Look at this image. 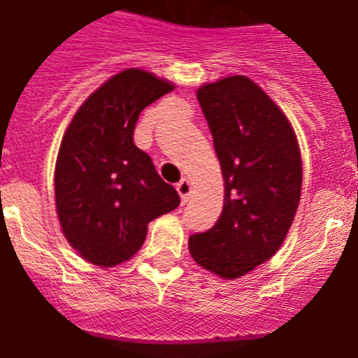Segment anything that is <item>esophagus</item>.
Listing matches in <instances>:
<instances>
[{
  "label": "esophagus",
  "mask_w": 358,
  "mask_h": 358,
  "mask_svg": "<svg viewBox=\"0 0 358 358\" xmlns=\"http://www.w3.org/2000/svg\"><path fill=\"white\" fill-rule=\"evenodd\" d=\"M176 191H178L180 198H182V201L185 203V201L189 200V196H191V182H189L187 178L180 180V182L176 183Z\"/></svg>",
  "instance_id": "esophagus-1"
}]
</instances>
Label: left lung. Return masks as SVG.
<instances>
[{
	"label": "left lung",
	"mask_w": 358,
	"mask_h": 358,
	"mask_svg": "<svg viewBox=\"0 0 358 358\" xmlns=\"http://www.w3.org/2000/svg\"><path fill=\"white\" fill-rule=\"evenodd\" d=\"M225 182L213 229L189 238L201 268L241 278L278 252L297 213L303 185L299 142L287 115L261 86L231 76L198 88Z\"/></svg>",
	"instance_id": "8db88e82"
}]
</instances>
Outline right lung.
<instances>
[{"instance_id": "1", "label": "right lung", "mask_w": 358, "mask_h": 358, "mask_svg": "<svg viewBox=\"0 0 358 358\" xmlns=\"http://www.w3.org/2000/svg\"><path fill=\"white\" fill-rule=\"evenodd\" d=\"M175 85L127 68L83 102L55 162V209L68 243L97 266H117L144 245L149 222L180 205L151 157L133 142L145 106Z\"/></svg>"}]
</instances>
